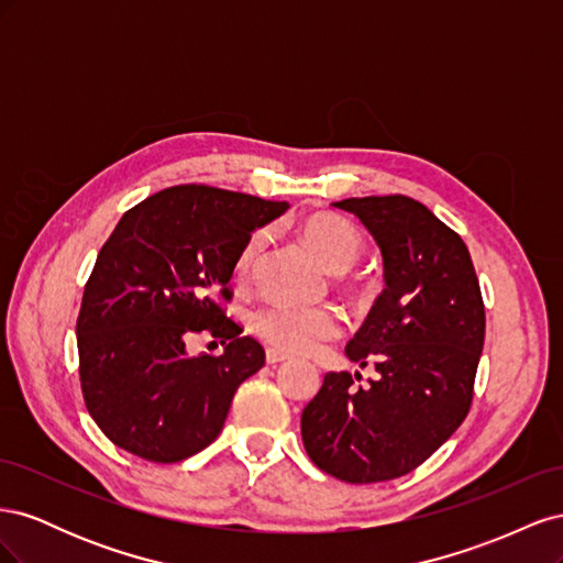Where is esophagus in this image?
Wrapping results in <instances>:
<instances>
[{
    "label": "esophagus",
    "mask_w": 563,
    "mask_h": 563,
    "mask_svg": "<svg viewBox=\"0 0 563 563\" xmlns=\"http://www.w3.org/2000/svg\"><path fill=\"white\" fill-rule=\"evenodd\" d=\"M265 362H267L269 366H277V364L288 362V356H286V354H282V352H277V350H267V354H265Z\"/></svg>",
    "instance_id": "esophagus-1"
}]
</instances>
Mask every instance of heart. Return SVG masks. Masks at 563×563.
I'll return each mask as SVG.
<instances>
[{"mask_svg":"<svg viewBox=\"0 0 563 563\" xmlns=\"http://www.w3.org/2000/svg\"><path fill=\"white\" fill-rule=\"evenodd\" d=\"M302 240L333 272H347L360 263L364 253V236L347 218L338 213H314L300 225ZM269 230H255L234 258V279L246 284L258 269ZM253 331L265 345L282 354L308 356L319 352L331 340L343 335L345 321L333 308H265L253 314Z\"/></svg>","mask_w":563,"mask_h":563,"instance_id":"1","label":"heart"}]
</instances>
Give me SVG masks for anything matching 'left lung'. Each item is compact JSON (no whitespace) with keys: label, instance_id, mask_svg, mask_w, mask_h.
Returning <instances> with one entry per match:
<instances>
[{"label":"left lung","instance_id":"obj_1","mask_svg":"<svg viewBox=\"0 0 563 563\" xmlns=\"http://www.w3.org/2000/svg\"><path fill=\"white\" fill-rule=\"evenodd\" d=\"M354 213L383 251L385 288L345 352L376 378L327 373L302 408L300 434L312 463L347 484L413 472L470 413L484 350L479 279L460 234L404 197H352Z\"/></svg>","mask_w":563,"mask_h":563}]
</instances>
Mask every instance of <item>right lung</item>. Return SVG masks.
<instances>
[{"mask_svg":"<svg viewBox=\"0 0 563 563\" xmlns=\"http://www.w3.org/2000/svg\"><path fill=\"white\" fill-rule=\"evenodd\" d=\"M288 209L211 185H176L135 203L100 249L77 317L79 383L114 446L180 463L220 434L236 387L265 350L225 314L234 258L255 228ZM197 332L228 342L190 357Z\"/></svg>","mask_w":563,"mask_h":563,"instance_id":"add662e5","label":"right lung"}]
</instances>
